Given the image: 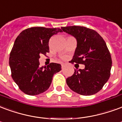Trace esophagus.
<instances>
[{
  "instance_id": "34e87169",
  "label": "esophagus",
  "mask_w": 122,
  "mask_h": 122,
  "mask_svg": "<svg viewBox=\"0 0 122 122\" xmlns=\"http://www.w3.org/2000/svg\"><path fill=\"white\" fill-rule=\"evenodd\" d=\"M65 67V64H61V68H64Z\"/></svg>"
}]
</instances>
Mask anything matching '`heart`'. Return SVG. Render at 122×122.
Segmentation results:
<instances>
[{
    "mask_svg": "<svg viewBox=\"0 0 122 122\" xmlns=\"http://www.w3.org/2000/svg\"><path fill=\"white\" fill-rule=\"evenodd\" d=\"M63 59H65V57H63Z\"/></svg>",
    "mask_w": 122,
    "mask_h": 122,
    "instance_id": "1",
    "label": "heart"
}]
</instances>
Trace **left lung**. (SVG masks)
<instances>
[{"mask_svg": "<svg viewBox=\"0 0 122 122\" xmlns=\"http://www.w3.org/2000/svg\"><path fill=\"white\" fill-rule=\"evenodd\" d=\"M61 29L77 40V48L69 63L85 66L84 69L75 70L66 79L68 86L81 95L97 93L111 76L112 59L105 41L97 31L86 27L72 26Z\"/></svg>", "mask_w": 122, "mask_h": 122, "instance_id": "1", "label": "left lung"}]
</instances>
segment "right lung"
Returning a JSON list of instances; mask_svg holds the SVG:
<instances>
[{
  "label": "right lung",
  "instance_id": "obj_1",
  "mask_svg": "<svg viewBox=\"0 0 122 122\" xmlns=\"http://www.w3.org/2000/svg\"><path fill=\"white\" fill-rule=\"evenodd\" d=\"M60 28L31 27L24 30L16 38L10 52L9 64L11 77L19 88L28 95L35 96L48 89L54 74L61 70L60 64L51 63L41 67V54L49 52L50 39Z\"/></svg>",
  "mask_w": 122,
  "mask_h": 122
}]
</instances>
